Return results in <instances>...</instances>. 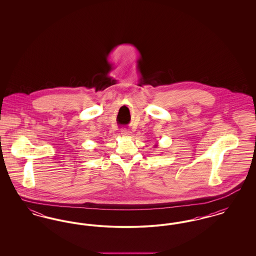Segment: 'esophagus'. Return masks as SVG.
<instances>
[{
	"label": "esophagus",
	"instance_id": "obj_1",
	"mask_svg": "<svg viewBox=\"0 0 256 256\" xmlns=\"http://www.w3.org/2000/svg\"><path fill=\"white\" fill-rule=\"evenodd\" d=\"M130 134H132L130 130H128V128H122V130H121V134H122V136H124V137L130 135Z\"/></svg>",
	"mask_w": 256,
	"mask_h": 256
}]
</instances>
